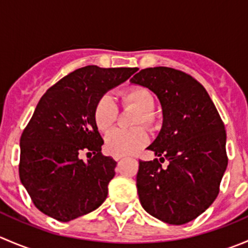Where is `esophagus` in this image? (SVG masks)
I'll return each instance as SVG.
<instances>
[{
  "label": "esophagus",
  "instance_id": "34e87169",
  "mask_svg": "<svg viewBox=\"0 0 248 248\" xmlns=\"http://www.w3.org/2000/svg\"><path fill=\"white\" fill-rule=\"evenodd\" d=\"M122 158H124V156H114V159H115V161H120V159H122Z\"/></svg>",
  "mask_w": 248,
  "mask_h": 248
}]
</instances>
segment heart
<instances>
[{
  "label": "heart",
  "mask_w": 248,
  "mask_h": 248,
  "mask_svg": "<svg viewBox=\"0 0 248 248\" xmlns=\"http://www.w3.org/2000/svg\"><path fill=\"white\" fill-rule=\"evenodd\" d=\"M122 104L124 107H133L139 110L136 124H144L152 127L156 124L154 115L155 99L151 92L142 87H132L121 93ZM94 122L99 131L108 132L114 127L119 116L116 103L109 94H104L94 107ZM149 142V134L142 127L129 129H114L107 136L106 149L114 156H127L136 154Z\"/></svg>",
  "instance_id": "1"
}]
</instances>
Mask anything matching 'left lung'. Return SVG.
<instances>
[{
  "instance_id": "obj_1",
  "label": "left lung",
  "mask_w": 248,
  "mask_h": 248,
  "mask_svg": "<svg viewBox=\"0 0 248 248\" xmlns=\"http://www.w3.org/2000/svg\"><path fill=\"white\" fill-rule=\"evenodd\" d=\"M129 81L154 92L163 112L161 131L147 146L159 161H139L140 204L151 216L181 226L202 215L218 194L228 164L224 124L206 90L184 72L154 67ZM164 160L167 169L160 164Z\"/></svg>"
}]
</instances>
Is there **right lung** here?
I'll list each match as a JSON object with an SVG mask.
<instances>
[{"label": "right lung", "instance_id": "obj_1", "mask_svg": "<svg viewBox=\"0 0 248 248\" xmlns=\"http://www.w3.org/2000/svg\"><path fill=\"white\" fill-rule=\"evenodd\" d=\"M137 68L86 66L50 87L20 138L19 175L37 209L69 222L101 206L116 162L102 155L94 107ZM86 151L89 159L79 158Z\"/></svg>", "mask_w": 248, "mask_h": 248}]
</instances>
